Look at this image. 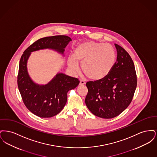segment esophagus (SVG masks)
<instances>
[{
  "label": "esophagus",
  "instance_id": "34e87169",
  "mask_svg": "<svg viewBox=\"0 0 157 157\" xmlns=\"http://www.w3.org/2000/svg\"><path fill=\"white\" fill-rule=\"evenodd\" d=\"M85 83H86L85 81H84L83 80H80V83H79L80 85H85Z\"/></svg>",
  "mask_w": 157,
  "mask_h": 157
}]
</instances>
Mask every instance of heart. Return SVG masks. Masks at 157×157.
<instances>
[{"label": "heart", "mask_w": 157, "mask_h": 157, "mask_svg": "<svg viewBox=\"0 0 157 157\" xmlns=\"http://www.w3.org/2000/svg\"><path fill=\"white\" fill-rule=\"evenodd\" d=\"M115 51L108 44L86 41L77 45L73 56L67 60L68 67L73 72L79 70L82 64L83 73L93 80L103 79L111 71L115 61Z\"/></svg>", "instance_id": "obj_1"}]
</instances>
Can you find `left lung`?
Listing matches in <instances>:
<instances>
[{
	"mask_svg": "<svg viewBox=\"0 0 157 157\" xmlns=\"http://www.w3.org/2000/svg\"><path fill=\"white\" fill-rule=\"evenodd\" d=\"M115 46L117 58L110 72L103 79L86 83V106L94 115L105 119L113 118L127 109L137 84L132 58L120 45Z\"/></svg>",
	"mask_w": 157,
	"mask_h": 157,
	"instance_id": "8db88e82",
	"label": "left lung"
}]
</instances>
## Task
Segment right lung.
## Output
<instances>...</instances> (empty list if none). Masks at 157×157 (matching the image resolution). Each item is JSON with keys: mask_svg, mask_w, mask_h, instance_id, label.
I'll list each match as a JSON object with an SVG mask.
<instances>
[{"mask_svg": "<svg viewBox=\"0 0 157 157\" xmlns=\"http://www.w3.org/2000/svg\"><path fill=\"white\" fill-rule=\"evenodd\" d=\"M71 40L65 35L43 37L29 46L21 56L17 76L18 88L26 108L37 117L51 118L59 113L67 102V92L75 88L79 81L58 73L47 84L35 83L31 79L27 68L31 52L49 49L64 56L65 48Z\"/></svg>", "mask_w": 157, "mask_h": 157, "instance_id": "obj_1", "label": "right lung"}]
</instances>
